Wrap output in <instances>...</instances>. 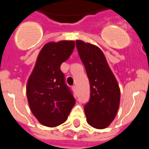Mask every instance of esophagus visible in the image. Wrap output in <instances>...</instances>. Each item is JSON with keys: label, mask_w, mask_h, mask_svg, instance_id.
<instances>
[{"label": "esophagus", "mask_w": 149, "mask_h": 149, "mask_svg": "<svg viewBox=\"0 0 149 149\" xmlns=\"http://www.w3.org/2000/svg\"><path fill=\"white\" fill-rule=\"evenodd\" d=\"M72 89H73V91L75 93L76 91H77V88H76V85H73L72 86Z\"/></svg>", "instance_id": "34e87169"}]
</instances>
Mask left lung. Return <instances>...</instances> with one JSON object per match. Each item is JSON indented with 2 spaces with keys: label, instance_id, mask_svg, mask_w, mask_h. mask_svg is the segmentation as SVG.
Returning a JSON list of instances; mask_svg holds the SVG:
<instances>
[{
  "label": "left lung",
  "instance_id": "8db88e82",
  "mask_svg": "<svg viewBox=\"0 0 149 149\" xmlns=\"http://www.w3.org/2000/svg\"><path fill=\"white\" fill-rule=\"evenodd\" d=\"M76 47L90 82V100L84 108L88 124L96 129L107 128L120 106L118 82L100 47L78 40Z\"/></svg>",
  "mask_w": 149,
  "mask_h": 149
}]
</instances>
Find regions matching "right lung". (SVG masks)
<instances>
[{"instance_id": "add662e5", "label": "right lung", "mask_w": 149, "mask_h": 149, "mask_svg": "<svg viewBox=\"0 0 149 149\" xmlns=\"http://www.w3.org/2000/svg\"><path fill=\"white\" fill-rule=\"evenodd\" d=\"M73 40L49 42L43 46L28 79L26 95L31 111L40 124L54 127L63 124L75 104L65 84L61 65L71 56Z\"/></svg>"}]
</instances>
